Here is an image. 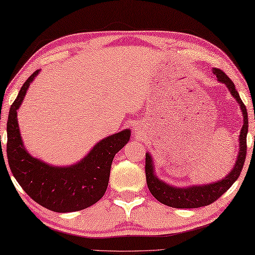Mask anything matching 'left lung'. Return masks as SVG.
<instances>
[{
	"mask_svg": "<svg viewBox=\"0 0 255 255\" xmlns=\"http://www.w3.org/2000/svg\"><path fill=\"white\" fill-rule=\"evenodd\" d=\"M215 76L218 79L219 82L225 83L228 90L234 98L240 104L242 114H243V128L240 133V152L235 166L226 177L220 179L218 182H214L211 184L204 185H193L189 187H175L167 183L162 182L155 175L153 169L152 158L149 153H145V177H147V184L149 191L155 197L158 201L166 206L172 208H179V209H190V208H199L209 206L219 199L222 195L231 187L234 182L239 178L240 174L243 169V165L246 158V135L249 131V118L246 107L242 102L239 93L235 89V85L225 74L222 70L212 69Z\"/></svg>",
	"mask_w": 255,
	"mask_h": 255,
	"instance_id": "left-lung-1",
	"label": "left lung"
}]
</instances>
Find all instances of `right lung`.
Here are the masks:
<instances>
[{"label":"right lung","instance_id":"1","mask_svg":"<svg viewBox=\"0 0 255 255\" xmlns=\"http://www.w3.org/2000/svg\"><path fill=\"white\" fill-rule=\"evenodd\" d=\"M38 72L39 70L35 71L27 79L10 108L6 123V156L10 169L23 191L44 208L55 212L86 209L105 194L112 161L128 143L131 131L123 130L100 140L88 155L69 167L51 166L33 158L23 147L16 111Z\"/></svg>","mask_w":255,"mask_h":255}]
</instances>
